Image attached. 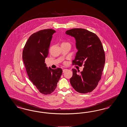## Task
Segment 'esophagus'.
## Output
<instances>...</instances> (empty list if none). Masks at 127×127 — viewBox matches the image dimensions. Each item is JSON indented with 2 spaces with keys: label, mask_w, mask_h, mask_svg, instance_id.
Segmentation results:
<instances>
[{
  "label": "esophagus",
  "mask_w": 127,
  "mask_h": 127,
  "mask_svg": "<svg viewBox=\"0 0 127 127\" xmlns=\"http://www.w3.org/2000/svg\"><path fill=\"white\" fill-rule=\"evenodd\" d=\"M66 70H67L66 69H64L63 70V73H65V72H66Z\"/></svg>",
  "instance_id": "obj_1"
}]
</instances>
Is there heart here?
<instances>
[{
    "label": "heart",
    "instance_id": "1",
    "mask_svg": "<svg viewBox=\"0 0 127 127\" xmlns=\"http://www.w3.org/2000/svg\"><path fill=\"white\" fill-rule=\"evenodd\" d=\"M70 44L68 43V42H63L61 43V44Z\"/></svg>",
    "mask_w": 127,
    "mask_h": 127
}]
</instances>
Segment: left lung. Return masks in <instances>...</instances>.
<instances>
[{"label": "left lung", "instance_id": "8db88e82", "mask_svg": "<svg viewBox=\"0 0 127 127\" xmlns=\"http://www.w3.org/2000/svg\"><path fill=\"white\" fill-rule=\"evenodd\" d=\"M66 33L75 38L78 50L72 65L84 66L80 72L72 69L70 83L77 92H92L100 80L105 65V52L100 40L95 33L83 29H72Z\"/></svg>", "mask_w": 127, "mask_h": 127}]
</instances>
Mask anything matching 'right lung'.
<instances>
[{
	"label": "right lung",
	"mask_w": 127,
	"mask_h": 127,
	"mask_svg": "<svg viewBox=\"0 0 127 127\" xmlns=\"http://www.w3.org/2000/svg\"><path fill=\"white\" fill-rule=\"evenodd\" d=\"M53 29L38 31L31 35L22 52V59L29 79L40 93L49 95L54 91L62 70L46 66L45 59L49 54Z\"/></svg>",
	"instance_id": "1"
}]
</instances>
